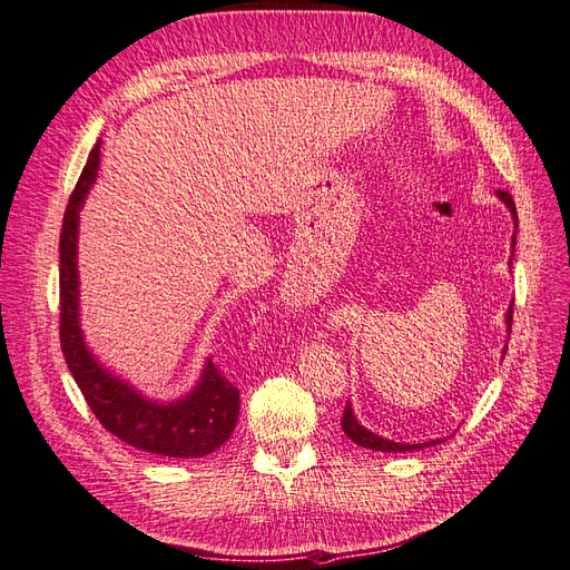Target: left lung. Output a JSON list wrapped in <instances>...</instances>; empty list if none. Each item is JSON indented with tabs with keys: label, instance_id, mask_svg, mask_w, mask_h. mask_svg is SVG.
<instances>
[{
	"label": "left lung",
	"instance_id": "left-lung-1",
	"mask_svg": "<svg viewBox=\"0 0 570 570\" xmlns=\"http://www.w3.org/2000/svg\"><path fill=\"white\" fill-rule=\"evenodd\" d=\"M498 198L509 208V213H511V217H513V238H511V248H513V246H517V227H519L517 206H513V198H511V194H507V191H498ZM511 258H513V253H511ZM509 265H511V261H509ZM511 317H513V307L509 305L507 315H504L507 332H509V334H511ZM504 353H507V351H502V355H504ZM341 429H343V433H345L347 438H351L353 443H357L360 448L376 450V452H410V450H424V448L443 443V438H440V440H429V443H414V445H410V443H395V440H389V438H383V435H379V433H372L370 429H364V426L360 424L351 402H347V405H345V412H343V419H341Z\"/></svg>",
	"mask_w": 570,
	"mask_h": 570
}]
</instances>
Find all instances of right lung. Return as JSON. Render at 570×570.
<instances>
[{
	"mask_svg": "<svg viewBox=\"0 0 570 570\" xmlns=\"http://www.w3.org/2000/svg\"><path fill=\"white\" fill-rule=\"evenodd\" d=\"M101 141L91 149L61 227V351L89 410L122 443L163 456L196 459L225 445L238 419V389L206 360L194 389L177 400H151L130 381L106 370L89 351L80 326L78 229L85 198L97 181Z\"/></svg>",
	"mask_w": 570,
	"mask_h": 570,
	"instance_id": "right-lung-1",
	"label": "right lung"
}]
</instances>
